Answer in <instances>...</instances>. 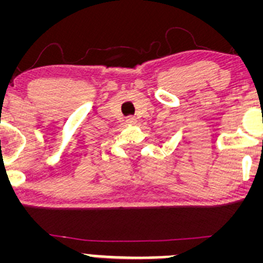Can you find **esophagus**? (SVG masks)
Here are the masks:
<instances>
[{
  "instance_id": "34e87169",
  "label": "esophagus",
  "mask_w": 263,
  "mask_h": 263,
  "mask_svg": "<svg viewBox=\"0 0 263 263\" xmlns=\"http://www.w3.org/2000/svg\"><path fill=\"white\" fill-rule=\"evenodd\" d=\"M126 123L127 125H136L137 123V119L135 116H127L126 117Z\"/></svg>"
}]
</instances>
